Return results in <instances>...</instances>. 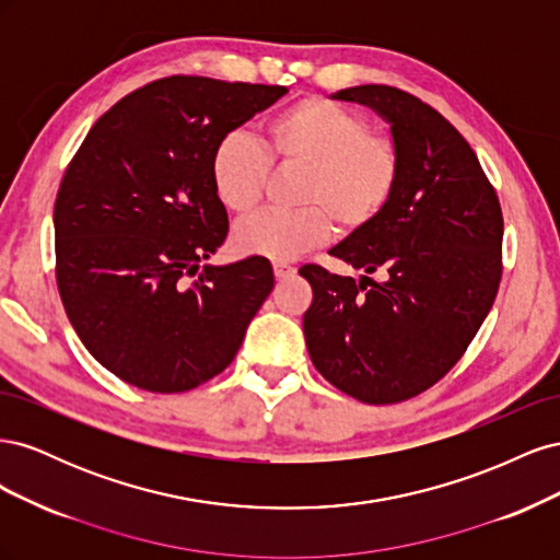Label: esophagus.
I'll list each match as a JSON object with an SVG mask.
<instances>
[{
  "mask_svg": "<svg viewBox=\"0 0 560 560\" xmlns=\"http://www.w3.org/2000/svg\"><path fill=\"white\" fill-rule=\"evenodd\" d=\"M273 273H276L278 280H287V278H292L296 273V268L290 266V264H284V261H278V264H273Z\"/></svg>",
  "mask_w": 560,
  "mask_h": 560,
  "instance_id": "1",
  "label": "esophagus"
}]
</instances>
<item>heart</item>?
Wrapping results in <instances>:
<instances>
[{"label":"heart","mask_w":560,"mask_h":560,"mask_svg":"<svg viewBox=\"0 0 560 560\" xmlns=\"http://www.w3.org/2000/svg\"><path fill=\"white\" fill-rule=\"evenodd\" d=\"M268 165L299 171L294 202L301 208L245 219L233 231V247L270 261H290L322 245L331 222L341 233L371 226L401 175L393 138L371 132L362 116L317 95L270 116L259 130V147L235 132L214 144L210 182L217 200L233 214H249L261 202Z\"/></svg>","instance_id":"b5f03b06"}]
</instances>
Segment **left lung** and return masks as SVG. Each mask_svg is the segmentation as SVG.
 I'll return each mask as SVG.
<instances>
[{
  "mask_svg": "<svg viewBox=\"0 0 560 560\" xmlns=\"http://www.w3.org/2000/svg\"><path fill=\"white\" fill-rule=\"evenodd\" d=\"M334 97L385 118L401 175L376 222L329 249L362 270L360 282L317 264L299 268L313 287L303 334L334 387L364 404H397L442 381L493 308L502 210L467 140L422 100L383 83Z\"/></svg>",
  "mask_w": 560,
  "mask_h": 560,
  "instance_id": "1",
  "label": "left lung"
}]
</instances>
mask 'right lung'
<instances>
[{
  "mask_svg": "<svg viewBox=\"0 0 560 560\" xmlns=\"http://www.w3.org/2000/svg\"><path fill=\"white\" fill-rule=\"evenodd\" d=\"M284 86L175 74L97 118L60 182L56 280L93 358L121 381L186 393L233 362L273 290V266H202L229 214L210 182L214 144Z\"/></svg>",
  "mask_w": 560,
  "mask_h": 560,
  "instance_id": "1",
  "label": "right lung"
}]
</instances>
